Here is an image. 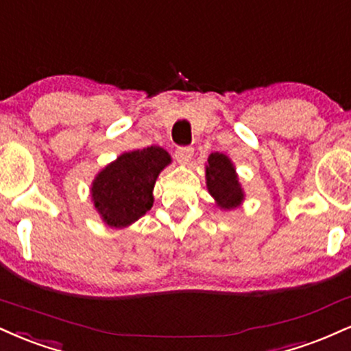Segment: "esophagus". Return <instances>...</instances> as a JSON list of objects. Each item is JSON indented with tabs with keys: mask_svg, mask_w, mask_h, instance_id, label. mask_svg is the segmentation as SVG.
I'll use <instances>...</instances> for the list:
<instances>
[{
	"mask_svg": "<svg viewBox=\"0 0 351 351\" xmlns=\"http://www.w3.org/2000/svg\"><path fill=\"white\" fill-rule=\"evenodd\" d=\"M193 154H194L193 147H180V149H176L175 152V157L178 160V163L186 165L189 163V160H191Z\"/></svg>",
	"mask_w": 351,
	"mask_h": 351,
	"instance_id": "obj_1",
	"label": "esophagus"
}]
</instances>
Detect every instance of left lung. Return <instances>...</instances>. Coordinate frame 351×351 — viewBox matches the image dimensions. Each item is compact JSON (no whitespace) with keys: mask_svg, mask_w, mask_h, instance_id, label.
<instances>
[{"mask_svg":"<svg viewBox=\"0 0 351 351\" xmlns=\"http://www.w3.org/2000/svg\"><path fill=\"white\" fill-rule=\"evenodd\" d=\"M206 184L221 209H234L243 201V189L239 183L234 163L227 155L219 152L209 155L206 165Z\"/></svg>","mask_w":351,"mask_h":351,"instance_id":"1","label":"left lung"}]
</instances>
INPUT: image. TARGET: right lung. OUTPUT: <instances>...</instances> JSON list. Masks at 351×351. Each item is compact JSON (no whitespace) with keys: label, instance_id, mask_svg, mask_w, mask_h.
Returning a JSON list of instances; mask_svg holds the SVG:
<instances>
[{"label":"right lung","instance_id":"obj_1","mask_svg":"<svg viewBox=\"0 0 351 351\" xmlns=\"http://www.w3.org/2000/svg\"><path fill=\"white\" fill-rule=\"evenodd\" d=\"M171 163L162 147L125 152L98 173L91 197L109 227H128L154 206V186L160 171Z\"/></svg>","mask_w":351,"mask_h":351}]
</instances>
